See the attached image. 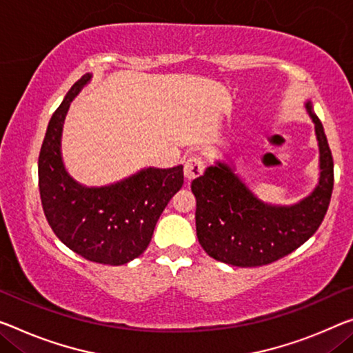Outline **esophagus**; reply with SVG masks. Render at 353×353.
<instances>
[{"mask_svg": "<svg viewBox=\"0 0 353 353\" xmlns=\"http://www.w3.org/2000/svg\"><path fill=\"white\" fill-rule=\"evenodd\" d=\"M203 161L199 158V156H189L184 162V176H186L188 181L194 180V178L200 176L203 173Z\"/></svg>", "mask_w": 353, "mask_h": 353, "instance_id": "1", "label": "esophagus"}]
</instances>
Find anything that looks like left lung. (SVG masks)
Wrapping results in <instances>:
<instances>
[{
	"mask_svg": "<svg viewBox=\"0 0 353 353\" xmlns=\"http://www.w3.org/2000/svg\"><path fill=\"white\" fill-rule=\"evenodd\" d=\"M305 107L316 129L321 172L317 186L300 202H263L225 161H216L191 183L197 238L210 257L233 267H262L295 251L322 224L333 192V156L312 102Z\"/></svg>",
	"mask_w": 353,
	"mask_h": 353,
	"instance_id": "left-lung-1",
	"label": "left lung"
}]
</instances>
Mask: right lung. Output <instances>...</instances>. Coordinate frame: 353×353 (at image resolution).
I'll use <instances>...</instances> for the list:
<instances>
[{
    "mask_svg": "<svg viewBox=\"0 0 353 353\" xmlns=\"http://www.w3.org/2000/svg\"><path fill=\"white\" fill-rule=\"evenodd\" d=\"M85 74L64 96L39 153V192L55 235L90 262L124 265L148 248L156 222L184 181L183 165L146 167L107 186H85L69 175L61 156L63 124L70 102L90 83Z\"/></svg>",
    "mask_w": 353,
    "mask_h": 353,
    "instance_id": "1",
    "label": "right lung"
}]
</instances>
